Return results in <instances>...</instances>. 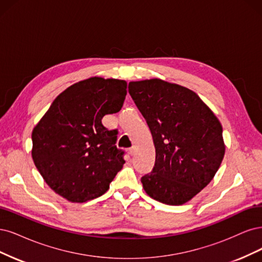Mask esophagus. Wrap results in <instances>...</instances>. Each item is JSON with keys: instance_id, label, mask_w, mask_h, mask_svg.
<instances>
[{"instance_id": "34e87169", "label": "esophagus", "mask_w": 262, "mask_h": 262, "mask_svg": "<svg viewBox=\"0 0 262 262\" xmlns=\"http://www.w3.org/2000/svg\"><path fill=\"white\" fill-rule=\"evenodd\" d=\"M135 152H136V147L133 146V147L128 150V154H129L130 156H134V155H135Z\"/></svg>"}]
</instances>
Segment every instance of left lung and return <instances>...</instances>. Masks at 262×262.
Here are the masks:
<instances>
[{
    "mask_svg": "<svg viewBox=\"0 0 262 262\" xmlns=\"http://www.w3.org/2000/svg\"><path fill=\"white\" fill-rule=\"evenodd\" d=\"M128 92L152 135L156 163L141 177L147 195L181 206L212 181L225 154L222 125L192 90L159 78L130 81Z\"/></svg>",
    "mask_w": 262,
    "mask_h": 262,
    "instance_id": "obj_1",
    "label": "left lung"
}]
</instances>
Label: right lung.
I'll use <instances>...</instances> for the list:
<instances>
[{
  "label": "right lung",
  "instance_id": "obj_1",
  "mask_svg": "<svg viewBox=\"0 0 262 262\" xmlns=\"http://www.w3.org/2000/svg\"><path fill=\"white\" fill-rule=\"evenodd\" d=\"M125 80L90 77L58 95L32 130L31 157L49 187L71 202H86L108 189L125 163L117 130L102 125L119 112Z\"/></svg>",
  "mask_w": 262,
  "mask_h": 262
}]
</instances>
